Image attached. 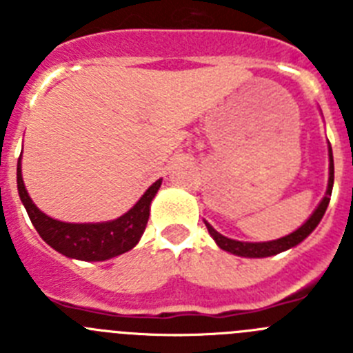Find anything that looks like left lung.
Returning <instances> with one entry per match:
<instances>
[{
  "label": "left lung",
  "instance_id": "left-lung-1",
  "mask_svg": "<svg viewBox=\"0 0 353 353\" xmlns=\"http://www.w3.org/2000/svg\"><path fill=\"white\" fill-rule=\"evenodd\" d=\"M332 185H334V159H332V148L329 145V183H327L325 196L322 198V201L318 203V207L314 208L313 214L310 215V219L305 221L301 228H297L295 232L290 233V235L281 236L277 240H269V242H242V240H233L228 239V236L221 235L219 232H215L212 224H208L205 221V226H207L208 233H210L212 239L215 240V244L219 245L223 251L232 252L235 256H244V258H267L274 256V254H279L283 251H288V249L295 248L313 233L314 228L318 226V223L322 221L323 214H325L327 207H329L330 194H332Z\"/></svg>",
  "mask_w": 353,
  "mask_h": 353
}]
</instances>
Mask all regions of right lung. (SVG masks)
<instances>
[{"instance_id": "add662e5", "label": "right lung", "mask_w": 353, "mask_h": 353, "mask_svg": "<svg viewBox=\"0 0 353 353\" xmlns=\"http://www.w3.org/2000/svg\"><path fill=\"white\" fill-rule=\"evenodd\" d=\"M17 162V191L31 223L46 244L63 256L81 261H104L130 251L138 244L150 217V205L157 194L162 179L154 182L139 198V201L120 215L118 219L104 223H63L43 214L28 194Z\"/></svg>"}]
</instances>
